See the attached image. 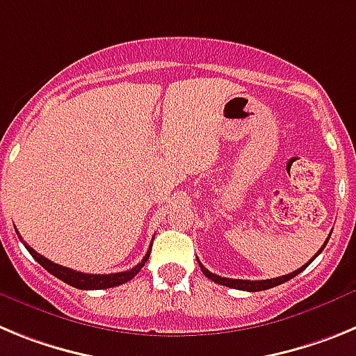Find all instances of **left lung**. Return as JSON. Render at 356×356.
Wrapping results in <instances>:
<instances>
[{"instance_id": "1", "label": "left lung", "mask_w": 356, "mask_h": 356, "mask_svg": "<svg viewBox=\"0 0 356 356\" xmlns=\"http://www.w3.org/2000/svg\"><path fill=\"white\" fill-rule=\"evenodd\" d=\"M328 238H326V242H328ZM326 242H325V244H323V248H321V250L317 251V254H319L321 251L325 250ZM317 254H316V257H317ZM316 257H314V259H316ZM312 260H310V262H312ZM197 262H200V260H197ZM310 262H308V264H310ZM308 264H305L303 267H300L298 271L291 273V275L278 276V278H273V280H234V278H222V276H217V275H213V273H210L209 269H207V267L201 266V262H200V267H201V271H203V275H205L207 278L212 280V282H216V284L226 285V287H232V289H238V291L259 292V291H267V289H273V287H276V285H280V284H285V282H289V280H291V278H294L296 275H300V273L303 271L305 267H308Z\"/></svg>"}]
</instances>
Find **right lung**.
<instances>
[{
    "instance_id": "obj_1",
    "label": "right lung",
    "mask_w": 356,
    "mask_h": 356,
    "mask_svg": "<svg viewBox=\"0 0 356 356\" xmlns=\"http://www.w3.org/2000/svg\"><path fill=\"white\" fill-rule=\"evenodd\" d=\"M24 246H26V250L30 251L31 257H33V259H35L37 262L46 269V271L51 273L53 276H56V278L65 282V284L71 285V287L81 289V291H99V289H110V287H118V285L121 284H127V282H130V280L134 278L140 269H143L144 264L147 262L151 253V248H149L146 257H144L137 266L128 269V271L112 273V275H87V273H80V271H74V269H69V267L58 266V264L51 262V260L44 259L42 254L37 253V251L33 250V248L28 246V244H24Z\"/></svg>"
}]
</instances>
